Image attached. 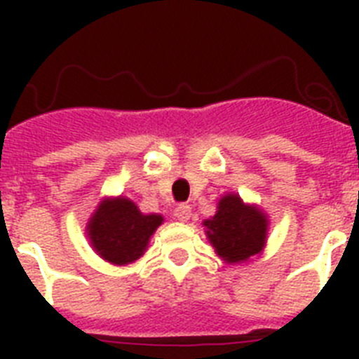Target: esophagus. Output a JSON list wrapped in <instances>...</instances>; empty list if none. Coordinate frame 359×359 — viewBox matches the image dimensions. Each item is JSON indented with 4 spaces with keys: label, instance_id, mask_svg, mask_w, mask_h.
<instances>
[{
    "label": "esophagus",
    "instance_id": "34e87169",
    "mask_svg": "<svg viewBox=\"0 0 359 359\" xmlns=\"http://www.w3.org/2000/svg\"><path fill=\"white\" fill-rule=\"evenodd\" d=\"M174 217H176L177 221H189V217H190V207H189V205H185V203L177 205V207L174 208Z\"/></svg>",
    "mask_w": 359,
    "mask_h": 359
}]
</instances>
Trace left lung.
<instances>
[{"instance_id": "8db88e82", "label": "left lung", "mask_w": 359, "mask_h": 359, "mask_svg": "<svg viewBox=\"0 0 359 359\" xmlns=\"http://www.w3.org/2000/svg\"><path fill=\"white\" fill-rule=\"evenodd\" d=\"M268 217L255 205H246L237 194L219 199L214 217L205 219L207 237L223 261L239 264L261 253L268 236Z\"/></svg>"}]
</instances>
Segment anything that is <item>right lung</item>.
Here are the masks:
<instances>
[{"label": "right lung", "mask_w": 359, "mask_h": 359, "mask_svg": "<svg viewBox=\"0 0 359 359\" xmlns=\"http://www.w3.org/2000/svg\"><path fill=\"white\" fill-rule=\"evenodd\" d=\"M161 223L160 214H142L131 199L120 196L98 203L86 233L104 261L123 266L144 255L149 239Z\"/></svg>", "instance_id": "1"}]
</instances>
